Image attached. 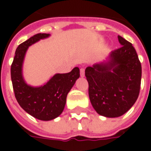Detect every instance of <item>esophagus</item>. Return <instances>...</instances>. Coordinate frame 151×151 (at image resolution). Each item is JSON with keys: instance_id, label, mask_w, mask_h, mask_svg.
Returning a JSON list of instances; mask_svg holds the SVG:
<instances>
[{"instance_id": "esophagus-1", "label": "esophagus", "mask_w": 151, "mask_h": 151, "mask_svg": "<svg viewBox=\"0 0 151 151\" xmlns=\"http://www.w3.org/2000/svg\"><path fill=\"white\" fill-rule=\"evenodd\" d=\"M80 75H81V77H84L85 76V70H84V69H80Z\"/></svg>"}]
</instances>
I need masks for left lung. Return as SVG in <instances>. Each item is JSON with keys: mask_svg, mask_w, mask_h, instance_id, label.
Here are the masks:
<instances>
[{"mask_svg": "<svg viewBox=\"0 0 151 151\" xmlns=\"http://www.w3.org/2000/svg\"><path fill=\"white\" fill-rule=\"evenodd\" d=\"M120 48L104 61L88 66L85 75L89 97L97 113L119 117L133 107L139 95L142 65L132 43L118 35Z\"/></svg>", "mask_w": 151, "mask_h": 151, "instance_id": "8db88e82", "label": "left lung"}]
</instances>
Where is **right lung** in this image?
<instances>
[{"label": "right lung", "mask_w": 151, "mask_h": 151, "mask_svg": "<svg viewBox=\"0 0 151 151\" xmlns=\"http://www.w3.org/2000/svg\"><path fill=\"white\" fill-rule=\"evenodd\" d=\"M50 34L39 33L21 43L15 52L11 65V80L15 98L22 108L40 120H51L62 113L67 95L80 77L78 67L67 73H56L40 86L27 84L22 76V65L28 47Z\"/></svg>", "instance_id": "1"}]
</instances>
